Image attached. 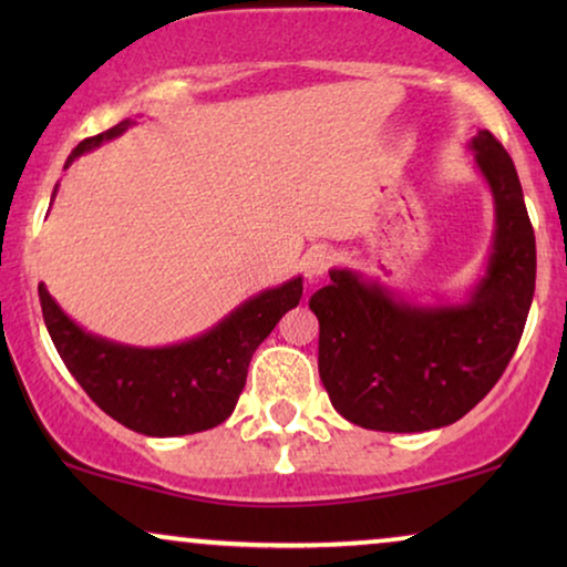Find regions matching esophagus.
Masks as SVG:
<instances>
[{"mask_svg":"<svg viewBox=\"0 0 567 567\" xmlns=\"http://www.w3.org/2000/svg\"><path fill=\"white\" fill-rule=\"evenodd\" d=\"M330 266H332V250L328 245L309 247L305 258H301V270H305L307 278H320Z\"/></svg>","mask_w":567,"mask_h":567,"instance_id":"1","label":"esophagus"}]
</instances>
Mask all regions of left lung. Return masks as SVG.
I'll return each mask as SVG.
<instances>
[{
    "label": "left lung",
    "instance_id": "8db88e82",
    "mask_svg": "<svg viewBox=\"0 0 567 567\" xmlns=\"http://www.w3.org/2000/svg\"><path fill=\"white\" fill-rule=\"evenodd\" d=\"M470 150L493 193L495 235L467 299L415 305L351 268H332L330 284L309 299L324 390L361 429L421 433L460 421L493 390L522 340L537 278L522 183L491 131H477Z\"/></svg>",
    "mask_w": 567,
    "mask_h": 567
}]
</instances>
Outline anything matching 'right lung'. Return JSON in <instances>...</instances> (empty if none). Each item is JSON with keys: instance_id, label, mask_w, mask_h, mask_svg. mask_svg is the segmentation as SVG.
Here are the masks:
<instances>
[{"instance_id": "1", "label": "right lung", "mask_w": 567, "mask_h": 567, "mask_svg": "<svg viewBox=\"0 0 567 567\" xmlns=\"http://www.w3.org/2000/svg\"><path fill=\"white\" fill-rule=\"evenodd\" d=\"M121 121L103 134L84 138L69 154L64 169L80 154L97 150L128 131ZM59 185L53 188L51 204ZM301 276L243 301L235 312L200 336L162 348L123 346L92 336L56 305L45 284L38 286L45 328L61 361L92 402L144 436H185L227 421L243 392L247 367L276 322L299 305Z\"/></svg>"}]
</instances>
